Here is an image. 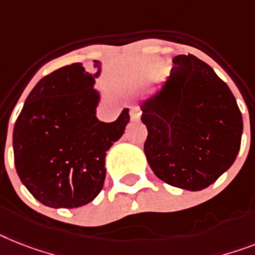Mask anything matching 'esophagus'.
Here are the masks:
<instances>
[{
  "label": "esophagus",
  "instance_id": "34e87169",
  "mask_svg": "<svg viewBox=\"0 0 255 255\" xmlns=\"http://www.w3.org/2000/svg\"><path fill=\"white\" fill-rule=\"evenodd\" d=\"M140 115H142V111H139L138 108H132L131 111H130V117H131L132 121H136V120H139Z\"/></svg>",
  "mask_w": 255,
  "mask_h": 255
}]
</instances>
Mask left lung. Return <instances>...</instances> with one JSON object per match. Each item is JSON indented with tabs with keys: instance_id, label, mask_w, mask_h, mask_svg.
Masks as SVG:
<instances>
[{
	"instance_id": "obj_1",
	"label": "left lung",
	"mask_w": 255,
	"mask_h": 255,
	"mask_svg": "<svg viewBox=\"0 0 255 255\" xmlns=\"http://www.w3.org/2000/svg\"><path fill=\"white\" fill-rule=\"evenodd\" d=\"M163 90L142 103L144 153L161 181L197 191L236 160L243 116L227 83L193 54L173 58Z\"/></svg>"
}]
</instances>
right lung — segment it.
I'll return each mask as SVG.
<instances>
[{
	"instance_id": "add662e5",
	"label": "right lung",
	"mask_w": 255,
	"mask_h": 255,
	"mask_svg": "<svg viewBox=\"0 0 255 255\" xmlns=\"http://www.w3.org/2000/svg\"><path fill=\"white\" fill-rule=\"evenodd\" d=\"M92 67L87 71L77 62L40 79L14 125L16 173L48 207H81L98 197L105 180L107 151L130 121L129 109L113 123L99 121L94 83L100 62L94 61Z\"/></svg>"
}]
</instances>
